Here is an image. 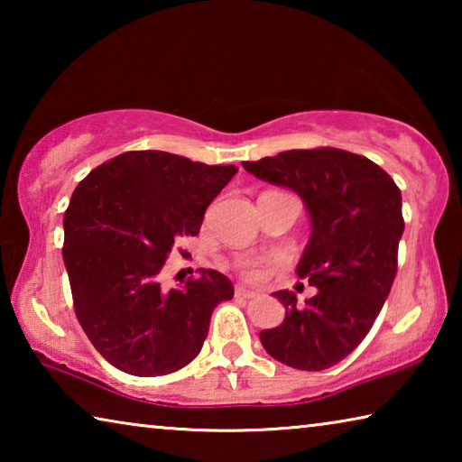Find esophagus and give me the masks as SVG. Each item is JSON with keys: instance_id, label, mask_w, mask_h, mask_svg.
<instances>
[{"instance_id": "obj_1", "label": "esophagus", "mask_w": 462, "mask_h": 462, "mask_svg": "<svg viewBox=\"0 0 462 462\" xmlns=\"http://www.w3.org/2000/svg\"><path fill=\"white\" fill-rule=\"evenodd\" d=\"M236 295H238V297H245V300H250V297H254L256 293L253 291V289H248V287H245V285H238V287H236Z\"/></svg>"}]
</instances>
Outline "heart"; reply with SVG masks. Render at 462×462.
I'll use <instances>...</instances> for the list:
<instances>
[{
	"label": "heart",
	"mask_w": 462,
	"mask_h": 462,
	"mask_svg": "<svg viewBox=\"0 0 462 462\" xmlns=\"http://www.w3.org/2000/svg\"><path fill=\"white\" fill-rule=\"evenodd\" d=\"M245 273L248 277H253V279H256L261 275V263H256V261H248L246 264H245Z\"/></svg>",
	"instance_id": "obj_1"
}]
</instances>
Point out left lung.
<instances>
[{"label":"left lung","mask_w":462,"mask_h":462,"mask_svg":"<svg viewBox=\"0 0 462 462\" xmlns=\"http://www.w3.org/2000/svg\"><path fill=\"white\" fill-rule=\"evenodd\" d=\"M242 167L295 191L311 222L297 275L318 291L306 303L289 289L273 293L285 306V319L261 332L263 346L293 369H330L369 334L393 285L403 234L400 187L366 156L330 146L285 151Z\"/></svg>","instance_id":"left-lung-1"}]
</instances>
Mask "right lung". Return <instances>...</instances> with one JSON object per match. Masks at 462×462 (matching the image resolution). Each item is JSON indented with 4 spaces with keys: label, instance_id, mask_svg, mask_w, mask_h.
Returning <instances> with one entry per match:
<instances>
[{
    "label": "right lung",
    "instance_id": "add662e5",
    "mask_svg": "<svg viewBox=\"0 0 462 462\" xmlns=\"http://www.w3.org/2000/svg\"><path fill=\"white\" fill-rule=\"evenodd\" d=\"M236 171L130 151L75 187L62 217L75 316L116 369L156 377L199 355L214 308L234 297L232 281L201 269L165 291L159 273L179 238L198 236L208 206Z\"/></svg>",
    "mask_w": 462,
    "mask_h": 462
}]
</instances>
